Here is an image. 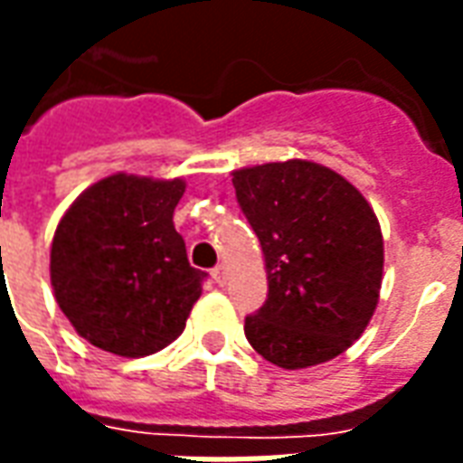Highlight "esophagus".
<instances>
[{
	"mask_svg": "<svg viewBox=\"0 0 463 463\" xmlns=\"http://www.w3.org/2000/svg\"><path fill=\"white\" fill-rule=\"evenodd\" d=\"M211 275H213V279H215V284H225L228 282V267L225 265H218V267H213V272H211Z\"/></svg>",
	"mask_w": 463,
	"mask_h": 463,
	"instance_id": "obj_1",
	"label": "esophagus"
}]
</instances>
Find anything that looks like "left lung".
Masks as SVG:
<instances>
[{
    "label": "left lung",
    "mask_w": 463,
    "mask_h": 463,
    "mask_svg": "<svg viewBox=\"0 0 463 463\" xmlns=\"http://www.w3.org/2000/svg\"><path fill=\"white\" fill-rule=\"evenodd\" d=\"M235 198L262 245L267 301L245 336L287 371L336 358L378 307L383 232L361 191L321 164L232 171Z\"/></svg>",
    "instance_id": "1"
}]
</instances>
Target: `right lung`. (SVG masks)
Instances as JSON below:
<instances>
[{
  "mask_svg": "<svg viewBox=\"0 0 463 463\" xmlns=\"http://www.w3.org/2000/svg\"><path fill=\"white\" fill-rule=\"evenodd\" d=\"M181 179L115 174L92 184L61 218L51 284L61 311L92 345L125 358L179 336L205 272L188 265L174 228Z\"/></svg>",
  "mask_w": 463,
  "mask_h": 463,
  "instance_id": "1",
  "label": "right lung"
}]
</instances>
